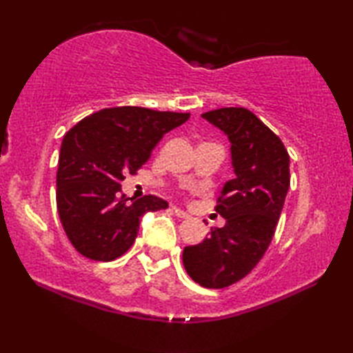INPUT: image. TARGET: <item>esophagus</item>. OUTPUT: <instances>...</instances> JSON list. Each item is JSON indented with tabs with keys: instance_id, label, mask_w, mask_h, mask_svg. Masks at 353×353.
Masks as SVG:
<instances>
[{
	"instance_id": "esophagus-1",
	"label": "esophagus",
	"mask_w": 353,
	"mask_h": 353,
	"mask_svg": "<svg viewBox=\"0 0 353 353\" xmlns=\"http://www.w3.org/2000/svg\"><path fill=\"white\" fill-rule=\"evenodd\" d=\"M172 212H174V214L176 216H179V218H182V219H187V218H190V214L185 212V210H182V208H179V207H176V205H172Z\"/></svg>"
}]
</instances>
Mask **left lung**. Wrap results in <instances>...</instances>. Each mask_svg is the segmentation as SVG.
<instances>
[{"instance_id":"left-lung-1","label":"left lung","mask_w":353,"mask_h":353,"mask_svg":"<svg viewBox=\"0 0 353 353\" xmlns=\"http://www.w3.org/2000/svg\"><path fill=\"white\" fill-rule=\"evenodd\" d=\"M230 141L235 179L214 207L225 225L183 249L188 276L205 288H225L246 277L270 248L290 188V155L282 140L244 107L202 113Z\"/></svg>"}]
</instances>
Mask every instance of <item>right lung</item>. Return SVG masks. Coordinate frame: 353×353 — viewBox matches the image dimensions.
<instances>
[{"mask_svg": "<svg viewBox=\"0 0 353 353\" xmlns=\"http://www.w3.org/2000/svg\"><path fill=\"white\" fill-rule=\"evenodd\" d=\"M190 113L145 107H112L85 117L63 137L57 170V212L77 252L112 261L132 246L141 216L168 207L148 194L121 193L124 174H135L152 149Z\"/></svg>", "mask_w": 353, "mask_h": 353, "instance_id": "add662e5", "label": "right lung"}]
</instances>
